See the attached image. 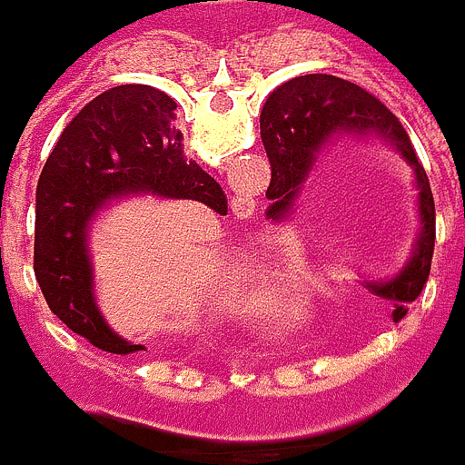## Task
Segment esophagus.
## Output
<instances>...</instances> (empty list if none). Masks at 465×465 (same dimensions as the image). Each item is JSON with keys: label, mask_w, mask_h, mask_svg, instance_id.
<instances>
[{"label": "esophagus", "mask_w": 465, "mask_h": 465, "mask_svg": "<svg viewBox=\"0 0 465 465\" xmlns=\"http://www.w3.org/2000/svg\"><path fill=\"white\" fill-rule=\"evenodd\" d=\"M254 211H257V203H254L252 194H233L232 197V213L236 218H252Z\"/></svg>", "instance_id": "34e87169"}]
</instances>
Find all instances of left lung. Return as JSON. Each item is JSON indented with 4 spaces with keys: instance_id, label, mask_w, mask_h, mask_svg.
Segmentation results:
<instances>
[{
    "instance_id": "left-lung-1",
    "label": "left lung",
    "mask_w": 465,
    "mask_h": 465,
    "mask_svg": "<svg viewBox=\"0 0 465 465\" xmlns=\"http://www.w3.org/2000/svg\"><path fill=\"white\" fill-rule=\"evenodd\" d=\"M338 132L382 140L414 169L421 221L414 252L393 281L372 283L374 293L393 302V320L398 322L406 314L409 302L421 293L430 278L434 252V197L427 172L419 163L409 140V132L403 130L398 116L382 101L333 74H302L278 85L268 95L260 114V134L272 172L268 187L272 205L268 208V215L278 221L292 213V203L312 172L317 153Z\"/></svg>"
}]
</instances>
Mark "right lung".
<instances>
[{"mask_svg": "<svg viewBox=\"0 0 465 465\" xmlns=\"http://www.w3.org/2000/svg\"><path fill=\"white\" fill-rule=\"evenodd\" d=\"M172 98L151 85L95 95L64 127L35 187L33 271L49 310L109 353L145 351L106 325L93 293L88 226L112 200L151 193L226 213L221 184L187 161Z\"/></svg>", "mask_w": 465, "mask_h": 465, "instance_id": "obj_1", "label": "right lung"}]
</instances>
